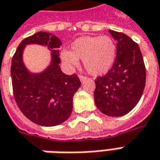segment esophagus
Wrapping results in <instances>:
<instances>
[{
    "label": "esophagus",
    "mask_w": 160,
    "mask_h": 160,
    "mask_svg": "<svg viewBox=\"0 0 160 160\" xmlns=\"http://www.w3.org/2000/svg\"><path fill=\"white\" fill-rule=\"evenodd\" d=\"M79 78H80L81 82H83V81H85L87 79V77H85V76H79Z\"/></svg>",
    "instance_id": "34e87169"
}]
</instances>
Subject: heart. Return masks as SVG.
Returning a JSON list of instances; mask_svg holds the SVG:
<instances>
[{
  "label": "heart",
  "mask_w": 160,
  "mask_h": 160,
  "mask_svg": "<svg viewBox=\"0 0 160 160\" xmlns=\"http://www.w3.org/2000/svg\"><path fill=\"white\" fill-rule=\"evenodd\" d=\"M61 57L70 66H78L79 60H82L88 73L100 76L112 67L116 57V46L108 36H84L72 43L71 51H62Z\"/></svg>",
  "instance_id": "b5f03b06"
}]
</instances>
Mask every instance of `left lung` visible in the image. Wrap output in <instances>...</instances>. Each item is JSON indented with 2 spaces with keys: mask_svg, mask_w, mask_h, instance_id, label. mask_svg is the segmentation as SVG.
I'll return each instance as SVG.
<instances>
[{
  "mask_svg": "<svg viewBox=\"0 0 160 160\" xmlns=\"http://www.w3.org/2000/svg\"><path fill=\"white\" fill-rule=\"evenodd\" d=\"M109 32L117 41L116 58L111 69L96 78L94 101L101 112L119 117L130 112L140 100L146 70L138 44L122 32Z\"/></svg>",
  "mask_w": 160,
  "mask_h": 160,
  "instance_id": "obj_1",
  "label": "left lung"
}]
</instances>
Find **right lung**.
Instances as JSON below:
<instances>
[{
    "instance_id": "add662e5",
    "label": "right lung",
    "mask_w": 160,
    "mask_h": 160,
    "mask_svg": "<svg viewBox=\"0 0 160 160\" xmlns=\"http://www.w3.org/2000/svg\"><path fill=\"white\" fill-rule=\"evenodd\" d=\"M46 45L52 52V62L39 74L29 72L22 62L26 44ZM60 38L52 33L38 32L24 38L18 46L11 62V80L15 100L26 117L40 126L52 127L64 122L70 116L73 96L81 86L76 74L68 76L59 64Z\"/></svg>"
}]
</instances>
